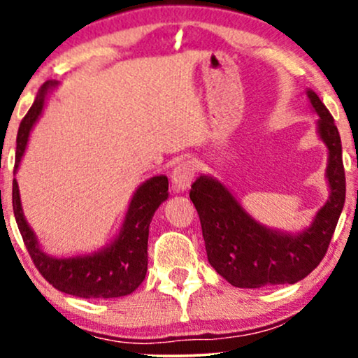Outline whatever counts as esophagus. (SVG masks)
Here are the masks:
<instances>
[{
    "instance_id": "esophagus-1",
    "label": "esophagus",
    "mask_w": 358,
    "mask_h": 358,
    "mask_svg": "<svg viewBox=\"0 0 358 358\" xmlns=\"http://www.w3.org/2000/svg\"><path fill=\"white\" fill-rule=\"evenodd\" d=\"M196 170H199V166H196V163L193 159H183V162H180L175 166L173 173H171V182H173L176 190H187L192 185V180L195 176Z\"/></svg>"
}]
</instances>
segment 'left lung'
Instances as JSON below:
<instances>
[{
  "label": "left lung",
  "mask_w": 358,
  "mask_h": 358,
  "mask_svg": "<svg viewBox=\"0 0 358 358\" xmlns=\"http://www.w3.org/2000/svg\"><path fill=\"white\" fill-rule=\"evenodd\" d=\"M318 113V133L328 148L327 178L330 200L316 213L310 229L298 236L271 231L252 220L231 192L212 176L192 185L190 199L199 212L208 262L236 287L293 285L322 262L345 203L342 141L330 110L308 90Z\"/></svg>",
  "instance_id": "8db88e82"
}]
</instances>
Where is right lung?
<instances>
[{
	"instance_id": "right-lung-1",
	"label": "right lung",
	"mask_w": 358,
	"mask_h": 358,
	"mask_svg": "<svg viewBox=\"0 0 358 358\" xmlns=\"http://www.w3.org/2000/svg\"><path fill=\"white\" fill-rule=\"evenodd\" d=\"M55 82L47 80L27 116L22 119L16 136L15 173L28 143V134L43 108L47 90ZM168 199V178L153 176L146 180L131 200L124 225L119 237L108 249L92 256L55 259L42 252L35 234L28 227L20 203L18 183L13 178V212L28 254L38 273L62 293L79 298H119L133 293L148 271V236L156 208Z\"/></svg>"
}]
</instances>
